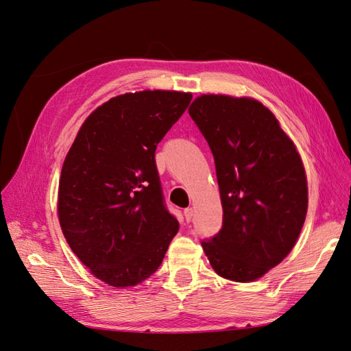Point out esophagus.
I'll use <instances>...</instances> for the list:
<instances>
[{"label":"esophagus","instance_id":"obj_1","mask_svg":"<svg viewBox=\"0 0 351 351\" xmlns=\"http://www.w3.org/2000/svg\"><path fill=\"white\" fill-rule=\"evenodd\" d=\"M183 214H184L186 221L190 222V221H192V218H193V209H192V208H186V209L183 210Z\"/></svg>","mask_w":351,"mask_h":351}]
</instances>
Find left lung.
I'll return each mask as SVG.
<instances>
[{
  "label": "left lung",
  "instance_id": "8db88e82",
  "mask_svg": "<svg viewBox=\"0 0 351 351\" xmlns=\"http://www.w3.org/2000/svg\"><path fill=\"white\" fill-rule=\"evenodd\" d=\"M189 114L214 155L222 227L202 240L221 277L249 282L291 252L304 224L307 182L300 155L258 101L202 95Z\"/></svg>",
  "mask_w": 351,
  "mask_h": 351
}]
</instances>
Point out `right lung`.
Wrapping results in <instances>:
<instances>
[{
	"label": "right lung",
	"mask_w": 351,
	"mask_h": 351,
	"mask_svg": "<svg viewBox=\"0 0 351 351\" xmlns=\"http://www.w3.org/2000/svg\"><path fill=\"white\" fill-rule=\"evenodd\" d=\"M192 93L143 90L95 110L61 169L58 218L70 249L95 277L132 287L159 268L178 221L167 209L158 143Z\"/></svg>",
	"instance_id": "1"
}]
</instances>
